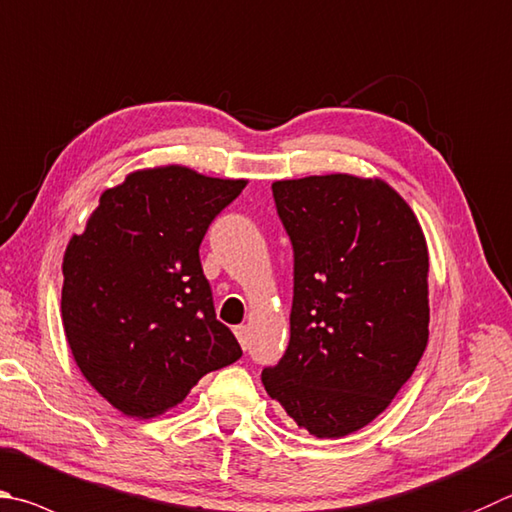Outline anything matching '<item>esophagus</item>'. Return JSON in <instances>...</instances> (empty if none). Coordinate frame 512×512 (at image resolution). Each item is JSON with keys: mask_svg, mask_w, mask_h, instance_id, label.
<instances>
[{"mask_svg": "<svg viewBox=\"0 0 512 512\" xmlns=\"http://www.w3.org/2000/svg\"><path fill=\"white\" fill-rule=\"evenodd\" d=\"M248 333H250V329L246 327V324H239V327H235V336H237V340L241 342V347H244V349L248 345Z\"/></svg>", "mask_w": 512, "mask_h": 512, "instance_id": "34e87169", "label": "esophagus"}]
</instances>
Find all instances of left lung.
Segmentation results:
<instances>
[{"mask_svg":"<svg viewBox=\"0 0 512 512\" xmlns=\"http://www.w3.org/2000/svg\"><path fill=\"white\" fill-rule=\"evenodd\" d=\"M293 244L291 340L262 383L318 439L387 410L427 347L425 235L392 185L353 174L275 181Z\"/></svg>","mask_w":512,"mask_h":512,"instance_id":"8db88e82","label":"left lung"}]
</instances>
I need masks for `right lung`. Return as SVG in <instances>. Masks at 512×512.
Listing matches in <instances>:
<instances>
[{"label": "right lung", "instance_id": "right-lung-1", "mask_svg": "<svg viewBox=\"0 0 512 512\" xmlns=\"http://www.w3.org/2000/svg\"><path fill=\"white\" fill-rule=\"evenodd\" d=\"M244 188L183 165L132 172L102 192L64 250V336L82 376L125 416L163 414L241 358L217 320L199 246Z\"/></svg>", "mask_w": 512, "mask_h": 512}]
</instances>
